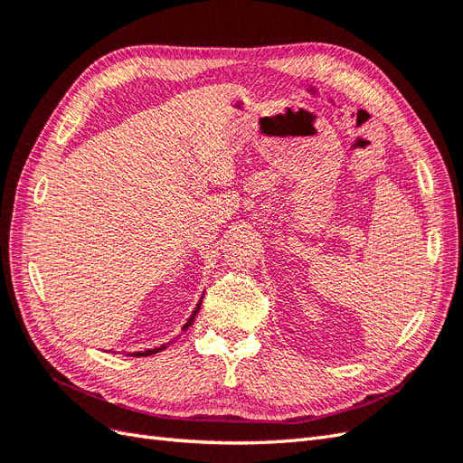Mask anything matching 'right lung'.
<instances>
[{"label":"right lung","mask_w":463,"mask_h":463,"mask_svg":"<svg viewBox=\"0 0 463 463\" xmlns=\"http://www.w3.org/2000/svg\"><path fill=\"white\" fill-rule=\"evenodd\" d=\"M201 303H203V298L199 299V303H197V307H194V311L191 313V317H189V320L185 322V325H184V328H181V330H187L191 325H193V322H194V317H197V313H199V309H201ZM172 344V342H170ZM170 344H162L160 347H154V349H145V352H133V354H129L131 357H148V355H154V354H160L162 352V349H165L167 345H170Z\"/></svg>","instance_id":"add662e5"}]
</instances>
